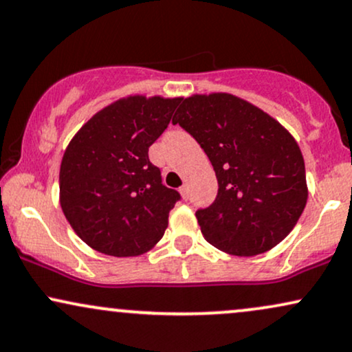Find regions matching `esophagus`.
I'll list each match as a JSON object with an SVG mask.
<instances>
[{"label":"esophagus","mask_w":352,"mask_h":352,"mask_svg":"<svg viewBox=\"0 0 352 352\" xmlns=\"http://www.w3.org/2000/svg\"><path fill=\"white\" fill-rule=\"evenodd\" d=\"M179 194H181V197L184 199V201H188V199H189V189H188V186H186V184L181 186V188H179Z\"/></svg>","instance_id":"34e87169"}]
</instances>
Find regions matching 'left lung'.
Listing matches in <instances>:
<instances>
[{
	"label": "left lung",
	"instance_id": "obj_1",
	"mask_svg": "<svg viewBox=\"0 0 352 352\" xmlns=\"http://www.w3.org/2000/svg\"><path fill=\"white\" fill-rule=\"evenodd\" d=\"M181 101L173 124L196 138L219 181L214 204L196 212L204 238L235 256L272 250L296 227L309 197L296 138L233 94H192Z\"/></svg>",
	"mask_w": 352,
	"mask_h": 352
}]
</instances>
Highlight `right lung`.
Returning a JSON list of instances; mask_svg holds the SVG:
<instances>
[{
    "mask_svg": "<svg viewBox=\"0 0 352 352\" xmlns=\"http://www.w3.org/2000/svg\"><path fill=\"white\" fill-rule=\"evenodd\" d=\"M181 98L133 94L96 112L75 133L60 164V206L99 253L129 258L162 240L179 192L162 183L148 148Z\"/></svg>",
    "mask_w": 352,
    "mask_h": 352,
    "instance_id": "1",
    "label": "right lung"
}]
</instances>
